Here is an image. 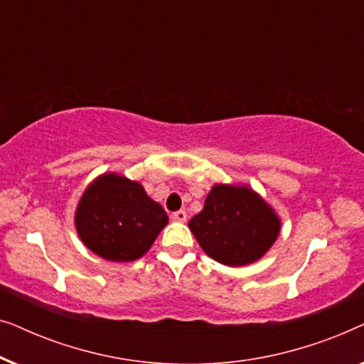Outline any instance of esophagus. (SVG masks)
Instances as JSON below:
<instances>
[{
    "mask_svg": "<svg viewBox=\"0 0 364 364\" xmlns=\"http://www.w3.org/2000/svg\"><path fill=\"white\" fill-rule=\"evenodd\" d=\"M172 218L177 222H186L187 220V212L186 210H177L172 213Z\"/></svg>",
    "mask_w": 364,
    "mask_h": 364,
    "instance_id": "1",
    "label": "esophagus"
}]
</instances>
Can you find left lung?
<instances>
[{"label":"left lung","mask_w":364,"mask_h":364,"mask_svg":"<svg viewBox=\"0 0 364 364\" xmlns=\"http://www.w3.org/2000/svg\"><path fill=\"white\" fill-rule=\"evenodd\" d=\"M188 228L208 257L223 265L242 267L258 260L273 245L280 222L250 188L215 186Z\"/></svg>","instance_id":"left-lung-1"}]
</instances>
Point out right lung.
<instances>
[{"label": "right lung", "mask_w": 364, "mask_h": 364, "mask_svg": "<svg viewBox=\"0 0 364 364\" xmlns=\"http://www.w3.org/2000/svg\"><path fill=\"white\" fill-rule=\"evenodd\" d=\"M164 208L126 177H99L79 202L76 228L89 250L112 262L142 257L167 225Z\"/></svg>", "instance_id": "add662e5"}]
</instances>
